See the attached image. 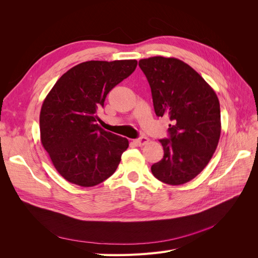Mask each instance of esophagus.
<instances>
[{"mask_svg":"<svg viewBox=\"0 0 258 258\" xmlns=\"http://www.w3.org/2000/svg\"><path fill=\"white\" fill-rule=\"evenodd\" d=\"M148 142H150V139L146 138V137H142V138H139V139H136L134 143L137 145V146H143L145 144H147Z\"/></svg>","mask_w":258,"mask_h":258,"instance_id":"obj_1","label":"esophagus"}]
</instances>
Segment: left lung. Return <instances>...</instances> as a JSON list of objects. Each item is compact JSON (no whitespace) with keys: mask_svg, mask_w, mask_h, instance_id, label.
I'll return each instance as SVG.
<instances>
[{"mask_svg":"<svg viewBox=\"0 0 258 258\" xmlns=\"http://www.w3.org/2000/svg\"><path fill=\"white\" fill-rule=\"evenodd\" d=\"M139 66L151 86L154 110L168 116L169 139L160 140L163 157L151 170L159 181L182 185L204 170L221 137L220 101L195 70L176 58L151 57Z\"/></svg>","mask_w":258,"mask_h":258,"instance_id":"8db88e82","label":"left lung"}]
</instances>
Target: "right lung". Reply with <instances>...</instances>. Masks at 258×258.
Segmentation results:
<instances>
[{"instance_id":"obj_1","label":"right lung","mask_w":258,"mask_h":258,"mask_svg":"<svg viewBox=\"0 0 258 258\" xmlns=\"http://www.w3.org/2000/svg\"><path fill=\"white\" fill-rule=\"evenodd\" d=\"M137 64V60L83 62L62 75L46 96L40 113L41 142L68 182L96 186L118 167L129 142L101 128L97 110Z\"/></svg>"}]
</instances>
